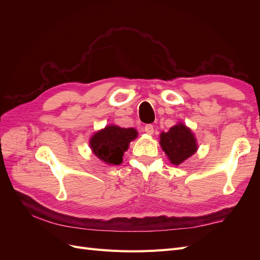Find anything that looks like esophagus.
Wrapping results in <instances>:
<instances>
[{
	"label": "esophagus",
	"instance_id": "esophagus-1",
	"mask_svg": "<svg viewBox=\"0 0 260 260\" xmlns=\"http://www.w3.org/2000/svg\"><path fill=\"white\" fill-rule=\"evenodd\" d=\"M144 131L147 133L148 136H152L154 133V127L152 124H146L144 127Z\"/></svg>",
	"mask_w": 260,
	"mask_h": 260
}]
</instances>
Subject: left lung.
Masks as SVG:
<instances>
[{
  "label": "left lung",
  "instance_id": "obj_1",
  "mask_svg": "<svg viewBox=\"0 0 260 260\" xmlns=\"http://www.w3.org/2000/svg\"><path fill=\"white\" fill-rule=\"evenodd\" d=\"M159 139L162 151L175 166L184 162L199 149L198 140L194 133L181 121L171 127L169 131H162L159 135Z\"/></svg>",
  "mask_w": 260,
  "mask_h": 260
}]
</instances>
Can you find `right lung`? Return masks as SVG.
<instances>
[{"label": "right lung", "instance_id": "right-lung-1", "mask_svg": "<svg viewBox=\"0 0 260 260\" xmlns=\"http://www.w3.org/2000/svg\"><path fill=\"white\" fill-rule=\"evenodd\" d=\"M138 137L135 128H121L116 124H108L104 129L94 132L89 145L92 153L107 165H120L125 151Z\"/></svg>", "mask_w": 260, "mask_h": 260}]
</instances>
